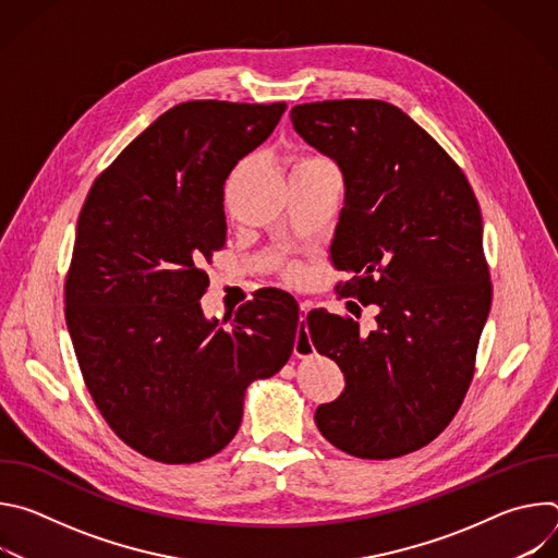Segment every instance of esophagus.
Masks as SVG:
<instances>
[{"instance_id": "1", "label": "esophagus", "mask_w": 558, "mask_h": 558, "mask_svg": "<svg viewBox=\"0 0 558 558\" xmlns=\"http://www.w3.org/2000/svg\"><path fill=\"white\" fill-rule=\"evenodd\" d=\"M311 311V302H300V320H304L306 313ZM293 353L298 357H306L313 353V342L308 338V331H300L298 338H295V344H293Z\"/></svg>"}]
</instances>
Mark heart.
<instances>
[{"label":"heart","instance_id":"heart-1","mask_svg":"<svg viewBox=\"0 0 558 558\" xmlns=\"http://www.w3.org/2000/svg\"><path fill=\"white\" fill-rule=\"evenodd\" d=\"M317 163H329V161H325V158H320V156H306V158H302V161H300L295 168H302V166H317ZM287 276H289V278H298V269H295V267H289V269H287Z\"/></svg>","mask_w":558,"mask_h":558}]
</instances>
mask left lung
I'll list each match as a JSON object with an SVG mask.
<instances>
[{
  "instance_id": "obj_1",
  "label": "left lung",
  "mask_w": 558,
  "mask_h": 558,
  "mask_svg": "<svg viewBox=\"0 0 558 558\" xmlns=\"http://www.w3.org/2000/svg\"><path fill=\"white\" fill-rule=\"evenodd\" d=\"M295 132L338 163L344 207L331 243L351 280L340 295L377 304V329L306 315L344 390L315 411L320 433L360 459H392L430 444L457 415L493 302L482 209L461 168L397 106L377 99L302 104Z\"/></svg>"
}]
</instances>
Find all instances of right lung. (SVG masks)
Returning <instances> with one entry per match:
<instances>
[{"mask_svg": "<svg viewBox=\"0 0 558 558\" xmlns=\"http://www.w3.org/2000/svg\"><path fill=\"white\" fill-rule=\"evenodd\" d=\"M287 104L187 101L158 117L97 177L76 220L65 325L108 426L161 463L220 452L245 390L291 357L300 308L260 289L229 327L207 320L203 271L222 250L225 181Z\"/></svg>", "mask_w": 558, "mask_h": 558, "instance_id": "1", "label": "right lung"}]
</instances>
